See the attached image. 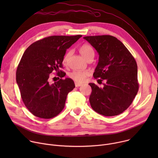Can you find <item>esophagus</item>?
<instances>
[{"mask_svg":"<svg viewBox=\"0 0 158 158\" xmlns=\"http://www.w3.org/2000/svg\"><path fill=\"white\" fill-rule=\"evenodd\" d=\"M82 85V84H79V83H78V82H75V86L76 87H79V86H81Z\"/></svg>","mask_w":158,"mask_h":158,"instance_id":"34e87169","label":"esophagus"}]
</instances>
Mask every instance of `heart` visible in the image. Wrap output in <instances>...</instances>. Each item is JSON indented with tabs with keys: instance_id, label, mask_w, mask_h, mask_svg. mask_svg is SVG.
<instances>
[{
	"instance_id": "b5f03b06",
	"label": "heart",
	"mask_w": 158,
	"mask_h": 158,
	"mask_svg": "<svg viewBox=\"0 0 158 158\" xmlns=\"http://www.w3.org/2000/svg\"><path fill=\"white\" fill-rule=\"evenodd\" d=\"M80 53L81 55L86 59L89 57H94V51L93 48L90 46L89 44H83L82 46L79 49ZM72 51H69L67 52L64 57V62H66L67 59H69L70 56L71 55ZM89 76V73L87 71H74L71 73L69 74V77L75 81L76 82L78 83H82L84 82L87 77Z\"/></svg>"
}]
</instances>
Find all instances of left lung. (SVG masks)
<instances>
[{
    "mask_svg": "<svg viewBox=\"0 0 158 158\" xmlns=\"http://www.w3.org/2000/svg\"><path fill=\"white\" fill-rule=\"evenodd\" d=\"M83 38L99 54L94 77L106 80L103 88L89 84L92 88L90 104L94 110L104 116L119 115L129 107L138 93L137 63L124 45L114 36Z\"/></svg>",
    "mask_w": 158,
    "mask_h": 158,
    "instance_id": "1",
    "label": "left lung"
}]
</instances>
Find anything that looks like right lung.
Segmentation results:
<instances>
[{
	"label": "right lung",
	"mask_w": 158,
	"mask_h": 158,
	"mask_svg": "<svg viewBox=\"0 0 158 158\" xmlns=\"http://www.w3.org/2000/svg\"><path fill=\"white\" fill-rule=\"evenodd\" d=\"M81 37L49 36L34 42L25 51L17 66L16 81L22 101L35 116L51 119L64 109L75 84L70 78L62 79L65 73L60 69L66 50ZM54 71L60 78L52 84L50 74Z\"/></svg>",
	"instance_id": "right-lung-1"
}]
</instances>
